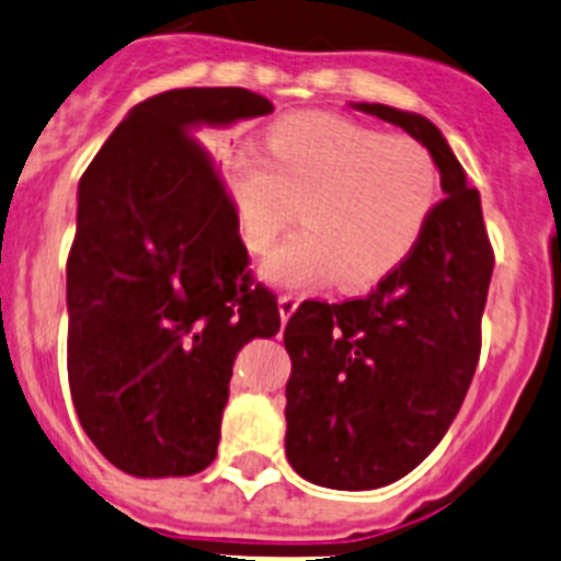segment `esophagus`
I'll use <instances>...</instances> for the list:
<instances>
[{"instance_id":"esophagus-1","label":"esophagus","mask_w":561,"mask_h":561,"mask_svg":"<svg viewBox=\"0 0 561 561\" xmlns=\"http://www.w3.org/2000/svg\"><path fill=\"white\" fill-rule=\"evenodd\" d=\"M297 306H300V297H297L295 291H286V295L277 297V308H280V319H284V322H289V317L297 311Z\"/></svg>"}]
</instances>
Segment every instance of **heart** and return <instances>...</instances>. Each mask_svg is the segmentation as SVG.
I'll use <instances>...</instances> for the list:
<instances>
[{
  "mask_svg": "<svg viewBox=\"0 0 561 561\" xmlns=\"http://www.w3.org/2000/svg\"><path fill=\"white\" fill-rule=\"evenodd\" d=\"M226 173L253 253H270L300 206L302 231L264 264L277 286L380 284L410 259L440 204V173L421 142L328 112L277 121L266 153L228 151Z\"/></svg>",
  "mask_w": 561,
  "mask_h": 561,
  "instance_id": "b5f03b06",
  "label": "heart"
}]
</instances>
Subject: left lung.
I'll use <instances>...</instances> for the list:
<instances>
[{
    "label": "left lung",
    "mask_w": 561,
    "mask_h": 561,
    "mask_svg": "<svg viewBox=\"0 0 561 561\" xmlns=\"http://www.w3.org/2000/svg\"><path fill=\"white\" fill-rule=\"evenodd\" d=\"M355 110L426 146L446 197L410 259L371 295L308 300L284 330L286 457L302 479L333 490L397 482L440 444L477 371L495 261L479 192L437 126L386 104Z\"/></svg>",
    "instance_id": "8db88e82"
}]
</instances>
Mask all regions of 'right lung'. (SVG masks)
Segmentation results:
<instances>
[{"label": "right lung", "instance_id": "1", "mask_svg": "<svg viewBox=\"0 0 561 561\" xmlns=\"http://www.w3.org/2000/svg\"><path fill=\"white\" fill-rule=\"evenodd\" d=\"M244 88L140 101L79 181L68 253V386L115 468L192 477L217 457L233 357L280 328L253 284L231 192L197 131L270 115Z\"/></svg>", "mask_w": 561, "mask_h": 561}]
</instances>
